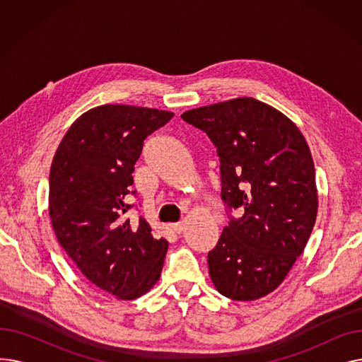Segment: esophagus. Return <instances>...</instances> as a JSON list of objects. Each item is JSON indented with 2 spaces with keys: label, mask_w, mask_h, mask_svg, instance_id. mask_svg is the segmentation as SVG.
I'll use <instances>...</instances> for the list:
<instances>
[{
  "label": "esophagus",
  "mask_w": 362,
  "mask_h": 362,
  "mask_svg": "<svg viewBox=\"0 0 362 362\" xmlns=\"http://www.w3.org/2000/svg\"><path fill=\"white\" fill-rule=\"evenodd\" d=\"M185 229H186V223L185 221H180V223H176V224H173V230L176 232V233H182V232H185Z\"/></svg>",
  "instance_id": "esophagus-1"
}]
</instances>
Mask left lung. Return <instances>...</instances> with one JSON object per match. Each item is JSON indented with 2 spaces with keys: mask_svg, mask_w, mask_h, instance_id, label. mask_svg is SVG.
<instances>
[{
  "mask_svg": "<svg viewBox=\"0 0 362 362\" xmlns=\"http://www.w3.org/2000/svg\"><path fill=\"white\" fill-rule=\"evenodd\" d=\"M182 119L205 133L220 160L229 224L208 252L214 286L233 300L269 295L305 248L317 217L305 138L280 111L246 97L189 110Z\"/></svg>",
  "mask_w": 362,
  "mask_h": 362,
  "instance_id": "left-lung-1",
  "label": "left lung"
}]
</instances>
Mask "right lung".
Wrapping results in <instances>:
<instances>
[{
  "instance_id": "obj_1",
  "label": "right lung",
  "mask_w": 362,
  "mask_h": 362,
  "mask_svg": "<svg viewBox=\"0 0 362 362\" xmlns=\"http://www.w3.org/2000/svg\"><path fill=\"white\" fill-rule=\"evenodd\" d=\"M156 108L105 104L76 120L49 170V217L82 274L119 299L145 295L160 279L168 242L139 217L126 218L144 141L173 117Z\"/></svg>"
}]
</instances>
